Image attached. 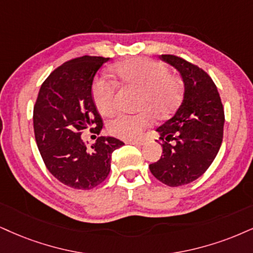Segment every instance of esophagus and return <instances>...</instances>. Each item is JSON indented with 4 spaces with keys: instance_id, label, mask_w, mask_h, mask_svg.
<instances>
[{
    "instance_id": "obj_1",
    "label": "esophagus",
    "mask_w": 253,
    "mask_h": 253,
    "mask_svg": "<svg viewBox=\"0 0 253 253\" xmlns=\"http://www.w3.org/2000/svg\"><path fill=\"white\" fill-rule=\"evenodd\" d=\"M126 143H127V144H132V145H143L144 144V141H142V139H127V141H126Z\"/></svg>"
}]
</instances>
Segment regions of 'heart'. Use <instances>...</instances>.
I'll list each match as a JSON object with an SVG mask.
<instances>
[{"label": "heart", "mask_w": 253, "mask_h": 253, "mask_svg": "<svg viewBox=\"0 0 253 253\" xmlns=\"http://www.w3.org/2000/svg\"><path fill=\"white\" fill-rule=\"evenodd\" d=\"M114 73L124 83L142 89L139 108L151 111L156 117L171 114L182 97L180 81L170 75L167 65L161 62L135 58L115 65ZM92 99L101 114H109L116 102V84L104 77L98 79L92 86ZM149 111L115 115L108 121V131L120 138H136L150 124Z\"/></svg>", "instance_id": "heart-1"}]
</instances>
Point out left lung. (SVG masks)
<instances>
[{"label":"left lung","mask_w":253,"mask_h":253,"mask_svg":"<svg viewBox=\"0 0 253 253\" xmlns=\"http://www.w3.org/2000/svg\"><path fill=\"white\" fill-rule=\"evenodd\" d=\"M161 58L179 73L184 93L173 116L156 129L164 142L163 155L149 168L165 185L180 186L199 178L212 164L225 118L217 86L204 70L173 55Z\"/></svg>","instance_id":"1"}]
</instances>
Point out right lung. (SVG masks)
Masks as SVG:
<instances>
[{
    "mask_svg": "<svg viewBox=\"0 0 253 253\" xmlns=\"http://www.w3.org/2000/svg\"><path fill=\"white\" fill-rule=\"evenodd\" d=\"M110 58L83 56L63 63L41 85L34 107V131L42 160L55 178L70 188L89 190L104 182L111 155L124 144L98 137L86 148L85 129L101 131L103 123L92 99L95 75Z\"/></svg>",
    "mask_w": 253,
    "mask_h": 253,
    "instance_id": "add662e5",
    "label": "right lung"
}]
</instances>
